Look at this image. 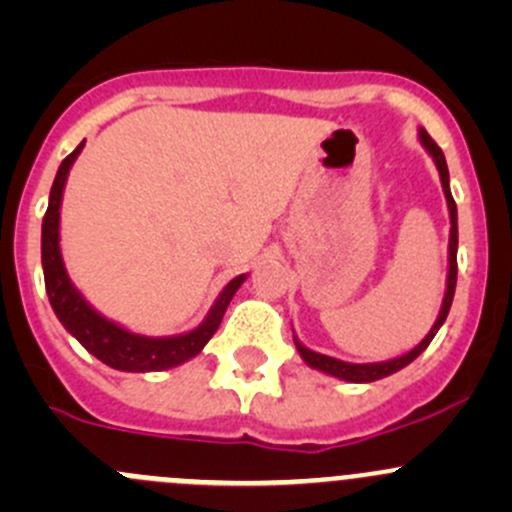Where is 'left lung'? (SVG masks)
<instances>
[{
	"label": "left lung",
	"instance_id": "obj_1",
	"mask_svg": "<svg viewBox=\"0 0 512 512\" xmlns=\"http://www.w3.org/2000/svg\"><path fill=\"white\" fill-rule=\"evenodd\" d=\"M421 136V143L426 146V151L431 153L433 160H436L438 165V173H441V185H443V193H446V200H448V210H451V242H448V287H446V297H443V307H441V314H438L436 324H433V329L428 332V337L423 339L421 344H418L416 349H411L409 354L399 356V359H391V361H381V364H347V361H339V359H332V356H324V354H317L312 352V349H307L304 344H299L297 339H294V347H297V352L302 354V359L307 361L309 366H314V369L324 371V374H332V376H339V379L344 381H354V384H364V381H376V379H384V376L394 374V371L404 369L406 364H411V361L416 359L418 354L423 352V349L431 344V339L436 337V332L441 329V324L446 322L448 317V309H451V302H453V292H456V277H458V262H456V252H458V218H456V200H453L451 195V188H448V165H446V158H443V151L438 148V143L433 141L431 136H428L426 131L418 133Z\"/></svg>",
	"mask_w": 512,
	"mask_h": 512
}]
</instances>
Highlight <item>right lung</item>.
<instances>
[{
    "mask_svg": "<svg viewBox=\"0 0 512 512\" xmlns=\"http://www.w3.org/2000/svg\"><path fill=\"white\" fill-rule=\"evenodd\" d=\"M81 148H84V143H79V148H76L74 153H69V156L61 160L59 173H56L54 185H51L49 208H46L44 223H41V265H44V285L56 317H59V322L79 339L81 347L89 349L96 359L113 366V369L160 371L193 359V356L200 354V349L208 344V339L218 332L220 322H223L225 317L227 304H230L237 287L242 285L245 275L235 277V280L223 289V294L218 297V302H215L208 319L190 334H183V337H138V334L126 332V329H121L118 324L108 322L101 314H96L94 309L84 302V297L76 292L74 285L69 282V277H66L64 262H61L59 252L61 193H64V183L66 175H69L71 163L79 156Z\"/></svg>",
    "mask_w": 512,
    "mask_h": 512,
    "instance_id": "obj_1",
    "label": "right lung"
}]
</instances>
